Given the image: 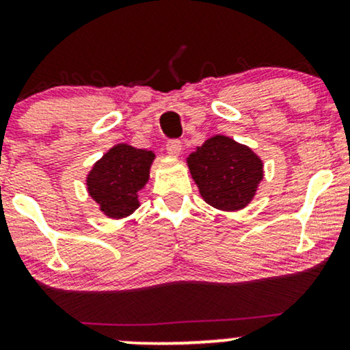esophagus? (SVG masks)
Listing matches in <instances>:
<instances>
[{
	"label": "esophagus",
	"mask_w": 350,
	"mask_h": 350,
	"mask_svg": "<svg viewBox=\"0 0 350 350\" xmlns=\"http://www.w3.org/2000/svg\"><path fill=\"white\" fill-rule=\"evenodd\" d=\"M166 150H167V154L179 156L180 150H183V146H180L179 139H170V142H167V144H166Z\"/></svg>",
	"instance_id": "esophagus-1"
}]
</instances>
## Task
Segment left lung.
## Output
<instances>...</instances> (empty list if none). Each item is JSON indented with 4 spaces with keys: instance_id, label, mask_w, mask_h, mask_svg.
I'll use <instances>...</instances> for the list:
<instances>
[{
    "instance_id": "left-lung-1",
    "label": "left lung",
    "mask_w": 350,
    "mask_h": 350,
    "mask_svg": "<svg viewBox=\"0 0 350 350\" xmlns=\"http://www.w3.org/2000/svg\"><path fill=\"white\" fill-rule=\"evenodd\" d=\"M187 166L202 199L219 211L247 207L263 179L262 159L248 146L224 135L198 146L189 154Z\"/></svg>"
}]
</instances>
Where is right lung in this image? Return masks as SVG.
Returning <instances> with one entry per match:
<instances>
[{"mask_svg":"<svg viewBox=\"0 0 350 350\" xmlns=\"http://www.w3.org/2000/svg\"><path fill=\"white\" fill-rule=\"evenodd\" d=\"M154 152L120 143L108 150L87 176V191L110 219H123L139 207Z\"/></svg>","mask_w":350,"mask_h":350,"instance_id":"right-lung-1","label":"right lung"}]
</instances>
